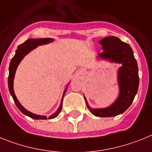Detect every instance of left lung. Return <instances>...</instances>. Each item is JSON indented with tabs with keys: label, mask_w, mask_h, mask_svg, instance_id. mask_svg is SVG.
I'll list each match as a JSON object with an SVG mask.
<instances>
[{
	"label": "left lung",
	"mask_w": 152,
	"mask_h": 152,
	"mask_svg": "<svg viewBox=\"0 0 152 152\" xmlns=\"http://www.w3.org/2000/svg\"><path fill=\"white\" fill-rule=\"evenodd\" d=\"M99 43L102 46L103 52L99 53V57L122 64L118 70L119 94L114 103L103 109H92L85 96L84 98L92 114L97 117H112L125 112L134 100L139 85L138 69L132 49L129 43H124L119 38L113 36L102 39Z\"/></svg>",
	"instance_id": "8db88e82"
}]
</instances>
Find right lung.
<instances>
[{
  "instance_id": "obj_1",
  "label": "right lung",
  "mask_w": 152,
  "mask_h": 152,
  "mask_svg": "<svg viewBox=\"0 0 152 152\" xmlns=\"http://www.w3.org/2000/svg\"><path fill=\"white\" fill-rule=\"evenodd\" d=\"M53 41V39L52 38H42V39H29L27 40L24 42L22 44L19 45L16 50V53L14 55V57L11 59L10 63V66H9V76H8V88L9 91H10V93L12 96L13 99H14V102H15L17 107L18 108L20 111L23 114L29 116L31 118H34V119H47V117L45 115H39L34 114V113H30L29 111H27V109H24L23 107V105H21V104L20 103L18 99L16 97L15 94H14V76H15V72L17 70V68H18V65L20 64V63L21 62V60H23V58L24 57L27 53L30 52L31 50H33L34 49H35L36 47H37L38 46H40V45L47 44V43H51V42ZM67 88L66 87L63 92V97H62L61 102H60V105L59 109H57L56 113H53L52 115H50V117H48L49 119H51V118H56V116H58V115L60 114V113L61 112L62 109V105H63V96L65 95V92L66 91Z\"/></svg>"
}]
</instances>
